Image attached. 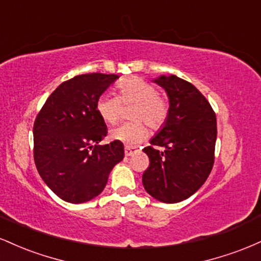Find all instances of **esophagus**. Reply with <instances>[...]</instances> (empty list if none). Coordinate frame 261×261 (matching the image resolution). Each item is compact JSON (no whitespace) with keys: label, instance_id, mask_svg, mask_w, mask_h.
<instances>
[{"label":"esophagus","instance_id":"1","mask_svg":"<svg viewBox=\"0 0 261 261\" xmlns=\"http://www.w3.org/2000/svg\"><path fill=\"white\" fill-rule=\"evenodd\" d=\"M135 152H136V148L135 147H130V146H126V147H125V155H127V157L133 155Z\"/></svg>","mask_w":261,"mask_h":261}]
</instances>
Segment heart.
Returning <instances> with one entry per match:
<instances>
[{"label":"heart","mask_w":261,"mask_h":261,"mask_svg":"<svg viewBox=\"0 0 261 261\" xmlns=\"http://www.w3.org/2000/svg\"><path fill=\"white\" fill-rule=\"evenodd\" d=\"M119 94L103 93L98 98L97 113L107 124H115L120 119L122 106L135 107L131 110V119L135 121L124 122L110 131V139L134 146L147 137L148 126L158 130L166 124L169 116V100L158 93L157 87L140 79L130 77L118 83Z\"/></svg>","instance_id":"1"}]
</instances>
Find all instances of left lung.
Instances as JSON below:
<instances>
[{
	"instance_id": "obj_1",
	"label": "left lung",
	"mask_w": 261,
	"mask_h": 261,
	"mask_svg": "<svg viewBox=\"0 0 261 261\" xmlns=\"http://www.w3.org/2000/svg\"><path fill=\"white\" fill-rule=\"evenodd\" d=\"M169 97V116L151 145L143 148L149 166L143 172L146 191L166 203L182 201L201 188L215 162L216 114L195 86L179 77L154 81Z\"/></svg>"
}]
</instances>
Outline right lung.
Returning a JSON list of instances; mask_svg holds the SVG:
<instances>
[{
	"instance_id": "right-lung-1",
	"label": "right lung",
	"mask_w": 261,
	"mask_h": 261,
	"mask_svg": "<svg viewBox=\"0 0 261 261\" xmlns=\"http://www.w3.org/2000/svg\"><path fill=\"white\" fill-rule=\"evenodd\" d=\"M118 77L87 73L65 81L35 118V166L45 184L65 201L81 203L99 195L113 167L124 158L122 142L98 145L107 136V125L95 104Z\"/></svg>"
}]
</instances>
